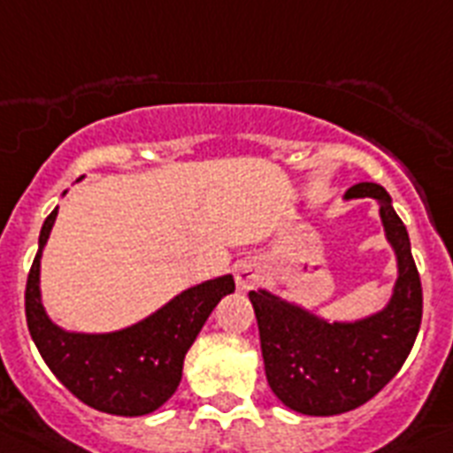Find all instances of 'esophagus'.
<instances>
[{"mask_svg":"<svg viewBox=\"0 0 453 453\" xmlns=\"http://www.w3.org/2000/svg\"><path fill=\"white\" fill-rule=\"evenodd\" d=\"M235 282L241 289H250L259 282V268L254 266V264H241V266L235 268Z\"/></svg>","mask_w":453,"mask_h":453,"instance_id":"34e87169","label":"esophagus"}]
</instances>
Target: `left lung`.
I'll use <instances>...</instances> for the list:
<instances>
[{
  "label": "left lung",
  "instance_id": "8db88e82",
  "mask_svg": "<svg viewBox=\"0 0 453 453\" xmlns=\"http://www.w3.org/2000/svg\"><path fill=\"white\" fill-rule=\"evenodd\" d=\"M358 196L380 201L384 231L398 257V282L382 312L331 324L268 291H250L273 394L310 417L349 412L380 394L403 368L421 326L424 291L405 224L382 185L358 182L347 199Z\"/></svg>",
  "mask_w": 453,
  "mask_h": 453
}]
</instances>
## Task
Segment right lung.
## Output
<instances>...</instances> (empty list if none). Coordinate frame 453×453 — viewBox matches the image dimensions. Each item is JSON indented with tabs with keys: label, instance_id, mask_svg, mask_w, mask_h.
<instances>
[{
	"label": "right lung",
	"instance_id": "1",
	"mask_svg": "<svg viewBox=\"0 0 453 453\" xmlns=\"http://www.w3.org/2000/svg\"><path fill=\"white\" fill-rule=\"evenodd\" d=\"M58 208L41 226L39 252L25 287L29 335L52 375L85 405L119 417H141L175 394L187 349L199 335L215 305L235 289L224 275L182 291L148 319L104 335L66 334L43 312L39 294L41 250L50 235Z\"/></svg>",
	"mask_w": 453,
	"mask_h": 453
}]
</instances>
